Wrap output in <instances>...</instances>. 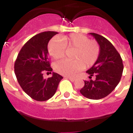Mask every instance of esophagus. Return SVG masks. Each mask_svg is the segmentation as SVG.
I'll return each mask as SVG.
<instances>
[{"instance_id": "1", "label": "esophagus", "mask_w": 133, "mask_h": 133, "mask_svg": "<svg viewBox=\"0 0 133 133\" xmlns=\"http://www.w3.org/2000/svg\"><path fill=\"white\" fill-rule=\"evenodd\" d=\"M67 78H69V80H70V81H72V82H74L75 81V80H76V78H73V77H70V76H67Z\"/></svg>"}]
</instances>
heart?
Instances as JSON below:
<instances>
[{"instance_id":"b5f03b06","label":"heart","mask_w":133,"mask_h":133,"mask_svg":"<svg viewBox=\"0 0 133 133\" xmlns=\"http://www.w3.org/2000/svg\"><path fill=\"white\" fill-rule=\"evenodd\" d=\"M66 48L75 49L72 55L74 60L60 61L54 64L56 72L65 76H73L84 68L92 66L100 53V47L96 41L80 34H72L61 39L54 37L48 44L49 53L55 60L64 57Z\"/></svg>"}]
</instances>
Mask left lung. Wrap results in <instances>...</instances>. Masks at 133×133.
I'll return each instance as SVG.
<instances>
[{"instance_id":"8db88e82","label":"left lung","mask_w":133,"mask_h":133,"mask_svg":"<svg viewBox=\"0 0 133 133\" xmlns=\"http://www.w3.org/2000/svg\"><path fill=\"white\" fill-rule=\"evenodd\" d=\"M100 47V53L92 67L86 71L90 78L84 80V86L80 90L84 97L91 99H99L106 97L120 82L123 70L122 58L111 43L105 37L95 33H90Z\"/></svg>"}]
</instances>
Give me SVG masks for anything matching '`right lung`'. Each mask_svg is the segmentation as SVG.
<instances>
[{
	"label": "right lung",
	"instance_id": "add662e5",
	"mask_svg": "<svg viewBox=\"0 0 133 133\" xmlns=\"http://www.w3.org/2000/svg\"><path fill=\"white\" fill-rule=\"evenodd\" d=\"M58 33L44 31L31 37L22 47L14 63V72L19 86L32 99L39 102L53 97L63 76L53 72L52 77L43 78V72H51L47 45Z\"/></svg>",
	"mask_w": 133,
	"mask_h": 133
}]
</instances>
